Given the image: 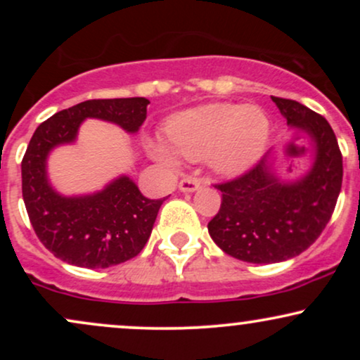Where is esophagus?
<instances>
[{
    "instance_id": "esophagus-1",
    "label": "esophagus",
    "mask_w": 360,
    "mask_h": 360,
    "mask_svg": "<svg viewBox=\"0 0 360 360\" xmlns=\"http://www.w3.org/2000/svg\"><path fill=\"white\" fill-rule=\"evenodd\" d=\"M200 188H201V179H198V177H193V176L184 177V179H181V183H179V189L183 193L198 191Z\"/></svg>"
}]
</instances>
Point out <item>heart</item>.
Masks as SVG:
<instances>
[{
  "label": "heart",
  "instance_id": "b5f03b06",
  "mask_svg": "<svg viewBox=\"0 0 360 360\" xmlns=\"http://www.w3.org/2000/svg\"><path fill=\"white\" fill-rule=\"evenodd\" d=\"M171 146L148 140L152 157L176 166L177 155L200 160L208 155L214 172L237 176L254 166L269 142L271 123L259 108L230 103H212L177 113L167 125Z\"/></svg>",
  "mask_w": 360,
  "mask_h": 360
}]
</instances>
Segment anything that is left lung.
Instances as JSON below:
<instances>
[{
  "label": "left lung",
  "mask_w": 360,
  "mask_h": 360,
  "mask_svg": "<svg viewBox=\"0 0 360 360\" xmlns=\"http://www.w3.org/2000/svg\"><path fill=\"white\" fill-rule=\"evenodd\" d=\"M272 101L291 130L309 139L313 166L300 179L283 181L266 155L243 176L214 184L221 206L208 223L210 237L225 254L252 264L283 262L307 250L332 218L344 176L330 123L295 100Z\"/></svg>",
  "instance_id": "obj_1"
}]
</instances>
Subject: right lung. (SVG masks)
<instances>
[{
  "label": "right lung",
  "instance_id": "obj_1",
  "mask_svg": "<svg viewBox=\"0 0 360 360\" xmlns=\"http://www.w3.org/2000/svg\"><path fill=\"white\" fill-rule=\"evenodd\" d=\"M146 98L88 100L40 123L22 160L25 208L37 237L57 259L88 269H105L140 254L160 205L148 200L128 176L82 196H62L47 177L52 148L72 143L86 118H98L135 134L147 118Z\"/></svg>",
  "mask_w": 360,
  "mask_h": 360
}]
</instances>
